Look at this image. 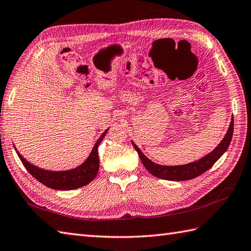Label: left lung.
<instances>
[{"label":"left lung","instance_id":"1","mask_svg":"<svg viewBox=\"0 0 251 251\" xmlns=\"http://www.w3.org/2000/svg\"><path fill=\"white\" fill-rule=\"evenodd\" d=\"M233 127H234V120H233L232 116L229 129L216 149L212 151V152L207 154L206 156L202 157V158L198 161H194L190 162V164L182 166H161L158 164H155L152 160H150L133 142L132 145L138 152L143 166L147 168V170L151 174H153L154 176L167 180H188L199 176L202 173L207 171L208 169L212 168L215 162L224 155V153L228 150L231 143L233 136Z\"/></svg>","mask_w":251,"mask_h":251}]
</instances>
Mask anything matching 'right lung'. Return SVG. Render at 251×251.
Returning a JSON list of instances; mask_svg holds the SVG:
<instances>
[{
	"label": "right lung",
	"instance_id": "add662e5",
	"mask_svg": "<svg viewBox=\"0 0 251 251\" xmlns=\"http://www.w3.org/2000/svg\"><path fill=\"white\" fill-rule=\"evenodd\" d=\"M108 129L97 140L94 148H93L90 156L79 167L67 171H49L44 170L36 166L30 164L23 157L17 152L23 166L25 167L28 173L36 178L38 182L45 186L55 190H72L79 187H82L92 182L98 173L99 169V157H98V145L102 141L103 137L106 136Z\"/></svg>",
	"mask_w": 251,
	"mask_h": 251
}]
</instances>
